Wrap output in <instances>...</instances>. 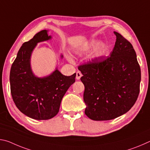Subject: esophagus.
Masks as SVG:
<instances>
[{
  "mask_svg": "<svg viewBox=\"0 0 150 150\" xmlns=\"http://www.w3.org/2000/svg\"><path fill=\"white\" fill-rule=\"evenodd\" d=\"M81 77H82V74L80 71H77L76 73V79H77V80H79Z\"/></svg>",
  "mask_w": 150,
  "mask_h": 150,
  "instance_id": "34e87169",
  "label": "esophagus"
}]
</instances>
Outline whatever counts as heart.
I'll return each instance as SVG.
<instances>
[{
	"label": "heart",
	"instance_id": "obj_1",
	"mask_svg": "<svg viewBox=\"0 0 150 150\" xmlns=\"http://www.w3.org/2000/svg\"><path fill=\"white\" fill-rule=\"evenodd\" d=\"M98 41L96 40H91V41L87 42V44L83 45L82 47L79 48L75 50V53L77 54H83V53H85L88 51L92 50L93 48L95 47L93 54H91L90 59L91 60L95 61L99 59L103 55L105 54L106 50V46L105 44L103 43H100V44H98ZM69 59L70 61H72L71 58L69 57Z\"/></svg>",
	"mask_w": 150,
	"mask_h": 150
}]
</instances>
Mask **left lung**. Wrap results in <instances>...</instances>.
I'll return each mask as SVG.
<instances>
[{
	"instance_id": "8db88e82",
	"label": "left lung",
	"mask_w": 150,
	"mask_h": 150,
	"mask_svg": "<svg viewBox=\"0 0 150 150\" xmlns=\"http://www.w3.org/2000/svg\"><path fill=\"white\" fill-rule=\"evenodd\" d=\"M112 52L102 60L79 65L84 84L85 113L93 120H109L130 110L138 98L141 70L134 47L121 34Z\"/></svg>"
}]
</instances>
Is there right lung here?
I'll return each instance as SVG.
<instances>
[{
  "label": "right lung",
  "mask_w": 150,
  "mask_h": 150,
  "mask_svg": "<svg viewBox=\"0 0 150 150\" xmlns=\"http://www.w3.org/2000/svg\"><path fill=\"white\" fill-rule=\"evenodd\" d=\"M47 32L42 30L22 44L10 73L11 91L15 105L24 115L35 120L54 117L59 112L63 96L75 81L76 73L65 76L57 68L44 77L33 73L30 65L32 53L38 43L52 38Z\"/></svg>",
  "instance_id": "right-lung-1"
}]
</instances>
